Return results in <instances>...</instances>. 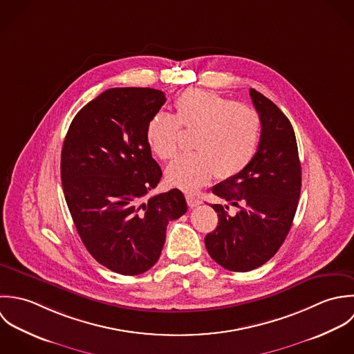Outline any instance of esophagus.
Segmentation results:
<instances>
[{"label":"esophagus","instance_id":"obj_1","mask_svg":"<svg viewBox=\"0 0 354 354\" xmlns=\"http://www.w3.org/2000/svg\"><path fill=\"white\" fill-rule=\"evenodd\" d=\"M186 201H187V205H189L190 208H196V207H198V205L201 204V201H200L198 198H196L194 196H192V194H187V196H186Z\"/></svg>","mask_w":354,"mask_h":354}]
</instances>
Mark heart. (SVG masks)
I'll return each mask as SVG.
<instances>
[{
    "label": "heart",
    "mask_w": 354,
    "mask_h": 354,
    "mask_svg": "<svg viewBox=\"0 0 354 354\" xmlns=\"http://www.w3.org/2000/svg\"><path fill=\"white\" fill-rule=\"evenodd\" d=\"M175 115L154 113L146 126V142L161 160L178 151L179 127L197 130L190 154L176 157L167 168L169 185L196 192L216 175L235 178L253 161L261 140V119L256 109L208 90L189 88L174 102Z\"/></svg>",
    "instance_id": "b5f03b06"
}]
</instances>
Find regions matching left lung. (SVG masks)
Segmentation results:
<instances>
[{
    "instance_id": "1",
    "label": "left lung",
    "mask_w": 354,
    "mask_h": 354,
    "mask_svg": "<svg viewBox=\"0 0 354 354\" xmlns=\"http://www.w3.org/2000/svg\"><path fill=\"white\" fill-rule=\"evenodd\" d=\"M261 119V140L253 161L235 178L212 189L214 196L236 208L213 204L218 223L205 236L213 260L234 272H248L266 264L282 246L298 207L301 164L291 123L261 93L250 88Z\"/></svg>"
}]
</instances>
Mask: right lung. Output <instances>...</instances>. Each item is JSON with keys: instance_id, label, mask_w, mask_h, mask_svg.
<instances>
[{"instance_id": "add662e5", "label": "right lung", "mask_w": 354, "mask_h": 354, "mask_svg": "<svg viewBox=\"0 0 354 354\" xmlns=\"http://www.w3.org/2000/svg\"><path fill=\"white\" fill-rule=\"evenodd\" d=\"M165 100L149 87L105 90L76 113L63 143L62 182L77 234L101 266L127 277L156 264L168 223L187 211L178 189L146 198L162 172L145 133Z\"/></svg>"}]
</instances>
